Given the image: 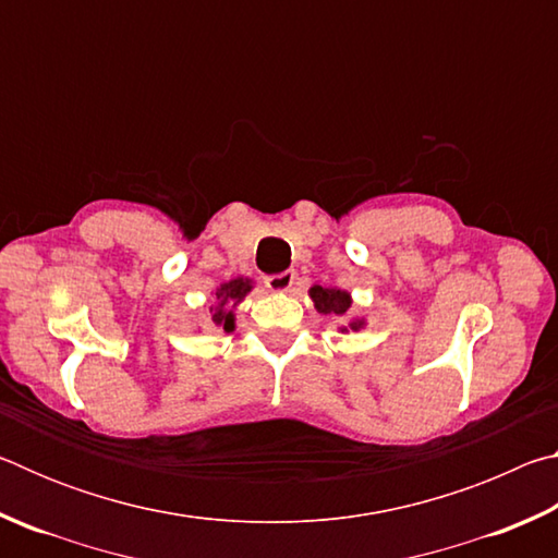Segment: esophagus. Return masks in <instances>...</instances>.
I'll list each match as a JSON object with an SVG mask.
<instances>
[{
  "label": "esophagus",
  "mask_w": 558,
  "mask_h": 558,
  "mask_svg": "<svg viewBox=\"0 0 558 558\" xmlns=\"http://www.w3.org/2000/svg\"><path fill=\"white\" fill-rule=\"evenodd\" d=\"M295 278H298L295 270H282V272H276V276H268L266 286L272 292H288L292 288V282H295Z\"/></svg>",
  "instance_id": "obj_1"
}]
</instances>
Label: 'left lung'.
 <instances>
[{
  "label": "left lung",
  "mask_w": 558,
  "mask_h": 558,
  "mask_svg": "<svg viewBox=\"0 0 558 558\" xmlns=\"http://www.w3.org/2000/svg\"><path fill=\"white\" fill-rule=\"evenodd\" d=\"M310 298L315 300V307L319 310L323 315H337V317H344L347 310L352 307V298H349V292L344 290H337V288H323V286H315L310 288ZM364 327V319H354V323H349V329H362ZM347 327H342L344 332Z\"/></svg>",
  "instance_id": "1"
}]
</instances>
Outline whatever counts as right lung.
Masks as SVG:
<instances>
[{"instance_id":"right-lung-1","label":"right lung","mask_w":558,"mask_h":558,"mask_svg":"<svg viewBox=\"0 0 558 558\" xmlns=\"http://www.w3.org/2000/svg\"><path fill=\"white\" fill-rule=\"evenodd\" d=\"M251 280H245V278H235V280H229V282H223V286L216 290V302H219V305H216L214 310H211V323L216 325V327H221L223 332H231L233 329V310H229L226 305H235V302H241L245 295H248L251 292Z\"/></svg>"}]
</instances>
